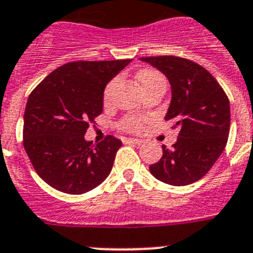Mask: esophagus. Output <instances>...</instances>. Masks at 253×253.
<instances>
[{"mask_svg":"<svg viewBox=\"0 0 253 253\" xmlns=\"http://www.w3.org/2000/svg\"><path fill=\"white\" fill-rule=\"evenodd\" d=\"M125 142L126 144H142V140L139 139H132V137H129V139H125Z\"/></svg>","mask_w":253,"mask_h":253,"instance_id":"34e87169","label":"esophagus"}]
</instances>
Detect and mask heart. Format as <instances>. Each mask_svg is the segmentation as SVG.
I'll list each match as a JSON object with an SVG mask.
<instances>
[{
  "label": "heart",
  "mask_w": 253,
  "mask_h": 253,
  "mask_svg": "<svg viewBox=\"0 0 253 253\" xmlns=\"http://www.w3.org/2000/svg\"><path fill=\"white\" fill-rule=\"evenodd\" d=\"M137 80H139L140 85H141L142 89L150 86V85L155 84L158 81H166L163 78V75L159 74L155 70H142L137 75ZM118 83H120V78H114L109 81L107 86L104 89V94H103V98H104V102H109L112 99V95H113L114 90L117 87ZM121 127L126 131H139L141 128V121L139 118L135 117H127L125 120H122L121 122Z\"/></svg>",
  "instance_id": "1"
}]
</instances>
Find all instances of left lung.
<instances>
[{
    "label": "left lung",
    "mask_w": 253,
    "mask_h": 253,
    "mask_svg": "<svg viewBox=\"0 0 253 253\" xmlns=\"http://www.w3.org/2000/svg\"><path fill=\"white\" fill-rule=\"evenodd\" d=\"M163 72L172 86L167 121L178 128L172 149L163 148V157L151 164L150 173L172 186L199 181L219 159L230 128L229 99L216 79L203 66L175 56L142 57Z\"/></svg>",
    "instance_id": "obj_1"
}]
</instances>
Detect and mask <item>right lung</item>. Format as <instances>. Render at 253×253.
<instances>
[{
  "label": "right lung",
  "mask_w": 253,
  "mask_h": 253,
  "mask_svg": "<svg viewBox=\"0 0 253 253\" xmlns=\"http://www.w3.org/2000/svg\"><path fill=\"white\" fill-rule=\"evenodd\" d=\"M129 62L65 63L30 93L24 113V149L35 172L50 187L81 195L108 177L122 141L108 135L93 144L84 135L102 114L105 85Z\"/></svg>",
  "instance_id": "right-lung-1"
}]
</instances>
